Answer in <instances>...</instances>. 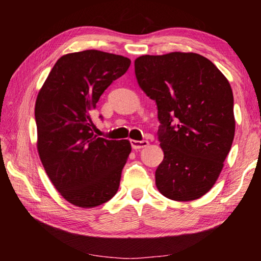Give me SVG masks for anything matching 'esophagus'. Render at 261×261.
<instances>
[{
	"label": "esophagus",
	"instance_id": "1",
	"mask_svg": "<svg viewBox=\"0 0 261 261\" xmlns=\"http://www.w3.org/2000/svg\"><path fill=\"white\" fill-rule=\"evenodd\" d=\"M149 143L147 140H131V146L134 149H140L144 147H147Z\"/></svg>",
	"mask_w": 261,
	"mask_h": 261
}]
</instances>
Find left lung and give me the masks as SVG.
<instances>
[{"instance_id": "left-lung-1", "label": "left lung", "mask_w": 261, "mask_h": 261, "mask_svg": "<svg viewBox=\"0 0 261 261\" xmlns=\"http://www.w3.org/2000/svg\"><path fill=\"white\" fill-rule=\"evenodd\" d=\"M139 86L155 100L165 154L155 171L159 191L171 200L204 196L219 178L235 136L228 79L196 53L143 55L135 61Z\"/></svg>"}]
</instances>
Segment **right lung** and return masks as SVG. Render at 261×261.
Returning a JSON list of instances; mask_svg holds the SVG:
<instances>
[{
	"label": "right lung",
	"instance_id": "add662e5",
	"mask_svg": "<svg viewBox=\"0 0 261 261\" xmlns=\"http://www.w3.org/2000/svg\"><path fill=\"white\" fill-rule=\"evenodd\" d=\"M127 57L84 50L60 57L35 101L39 156L55 189L77 207L112 199L131 152L129 140L93 134L92 113L106 88L126 72Z\"/></svg>",
	"mask_w": 261,
	"mask_h": 261
}]
</instances>
